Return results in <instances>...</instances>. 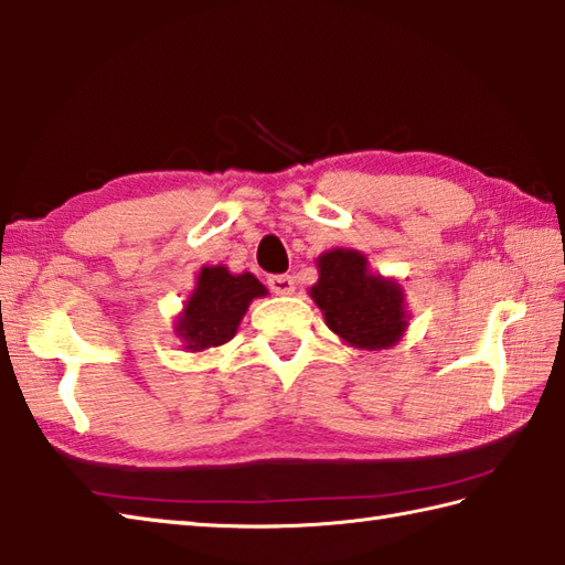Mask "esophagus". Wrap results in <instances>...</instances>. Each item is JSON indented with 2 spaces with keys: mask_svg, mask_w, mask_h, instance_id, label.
Segmentation results:
<instances>
[{
  "mask_svg": "<svg viewBox=\"0 0 565 565\" xmlns=\"http://www.w3.org/2000/svg\"><path fill=\"white\" fill-rule=\"evenodd\" d=\"M268 287L275 295H292L295 292V280L290 275H270Z\"/></svg>",
  "mask_w": 565,
  "mask_h": 565,
  "instance_id": "34e87169",
  "label": "esophagus"
}]
</instances>
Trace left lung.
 Instances as JSON below:
<instances>
[{"mask_svg":"<svg viewBox=\"0 0 565 565\" xmlns=\"http://www.w3.org/2000/svg\"><path fill=\"white\" fill-rule=\"evenodd\" d=\"M317 268L319 280L309 295L324 315L327 327L355 349L395 347L409 319L399 282L373 275L363 253L351 248L321 253Z\"/></svg>","mask_w":565,"mask_h":565,"instance_id":"8db88e82","label":"left lung"}]
</instances>
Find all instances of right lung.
Returning a JSON list of instances; mask_svg holds the SVG:
<instances>
[{"instance_id": "1", "label": "right lung", "mask_w": 565, "mask_h": 565, "mask_svg": "<svg viewBox=\"0 0 565 565\" xmlns=\"http://www.w3.org/2000/svg\"><path fill=\"white\" fill-rule=\"evenodd\" d=\"M266 295V285L256 275H232L224 266H204L175 321V333L188 351L222 347L234 339L253 299Z\"/></svg>"}]
</instances>
